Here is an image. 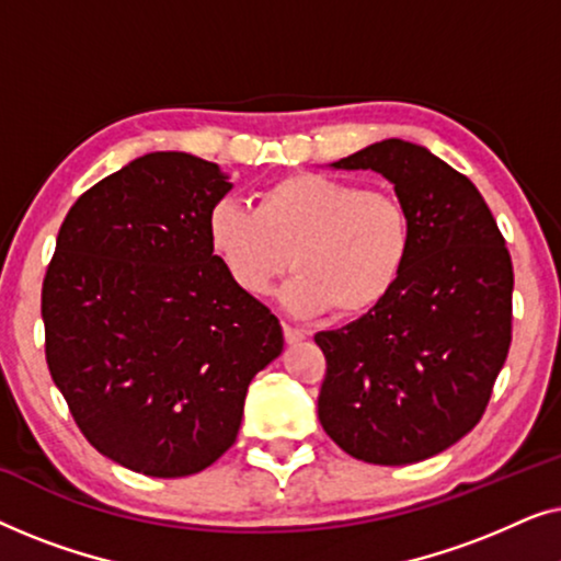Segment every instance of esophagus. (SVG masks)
<instances>
[{
    "label": "esophagus",
    "instance_id": "34e87169",
    "mask_svg": "<svg viewBox=\"0 0 561 561\" xmlns=\"http://www.w3.org/2000/svg\"><path fill=\"white\" fill-rule=\"evenodd\" d=\"M283 336H286L288 344H296V342L306 340V332H304V329L290 327V324H286V321H283Z\"/></svg>",
    "mask_w": 561,
    "mask_h": 561
}]
</instances>
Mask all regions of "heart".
Instances as JSON below:
<instances>
[{
	"mask_svg": "<svg viewBox=\"0 0 561 561\" xmlns=\"http://www.w3.org/2000/svg\"><path fill=\"white\" fill-rule=\"evenodd\" d=\"M209 248L242 294L265 296L288 267L280 301L296 317H357L386 301L405 273L413 225L386 191L296 173L260 191L255 209L221 198L206 219Z\"/></svg>",
	"mask_w": 561,
	"mask_h": 561,
	"instance_id": "1",
	"label": "heart"
}]
</instances>
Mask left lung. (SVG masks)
I'll list each match as a JSON object with an SVG mask.
<instances>
[{"label": "left lung", "mask_w": 561, "mask_h": 561, "mask_svg": "<svg viewBox=\"0 0 561 561\" xmlns=\"http://www.w3.org/2000/svg\"><path fill=\"white\" fill-rule=\"evenodd\" d=\"M332 165L393 183L413 250L386 301L313 336L327 357L319 421L363 462H421L478 424L508 357V248L474 183L421 145L382 140Z\"/></svg>", "instance_id": "left-lung-1"}]
</instances>
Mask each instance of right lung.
<instances>
[{"instance_id":"right-lung-1","label":"right lung","mask_w":561,"mask_h":561,"mask_svg":"<svg viewBox=\"0 0 561 561\" xmlns=\"http://www.w3.org/2000/svg\"><path fill=\"white\" fill-rule=\"evenodd\" d=\"M232 183L188 152H148L66 214L43 280L45 359L91 447L150 478L217 462L248 386L283 350L265 304L209 248Z\"/></svg>"}]
</instances>
